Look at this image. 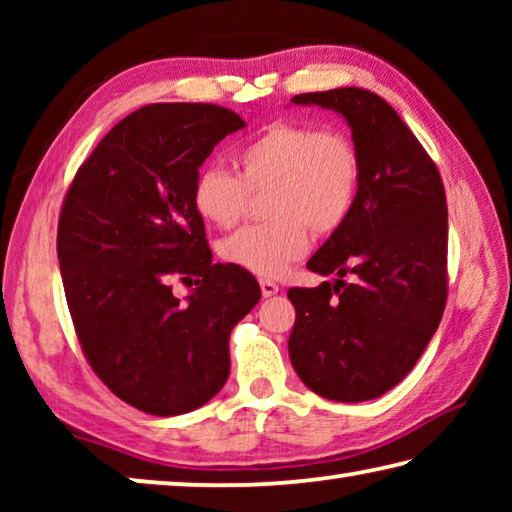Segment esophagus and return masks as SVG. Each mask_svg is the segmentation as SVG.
Instances as JSON below:
<instances>
[{
    "label": "esophagus",
    "mask_w": 512,
    "mask_h": 512,
    "mask_svg": "<svg viewBox=\"0 0 512 512\" xmlns=\"http://www.w3.org/2000/svg\"><path fill=\"white\" fill-rule=\"evenodd\" d=\"M259 287H262L264 298H271V296H275L277 291H280V287H277V284L271 282V280H259Z\"/></svg>",
    "instance_id": "esophagus-1"
}]
</instances>
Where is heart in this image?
I'll use <instances>...</instances> for the list:
<instances>
[{"instance_id": "1", "label": "heart", "mask_w": 512, "mask_h": 512, "mask_svg": "<svg viewBox=\"0 0 512 512\" xmlns=\"http://www.w3.org/2000/svg\"><path fill=\"white\" fill-rule=\"evenodd\" d=\"M235 173L205 167L194 180V210L216 228H235L250 194H266L271 221L221 241V257L273 277L309 250L311 232L334 235L357 205L361 153L348 133L298 121H275L232 155Z\"/></svg>"}]
</instances>
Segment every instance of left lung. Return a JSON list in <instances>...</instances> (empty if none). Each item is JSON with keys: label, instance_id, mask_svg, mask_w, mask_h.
<instances>
[{"label": "left lung", "instance_id": "1", "mask_svg": "<svg viewBox=\"0 0 512 512\" xmlns=\"http://www.w3.org/2000/svg\"><path fill=\"white\" fill-rule=\"evenodd\" d=\"M291 101L345 117L361 153V187L350 219L307 262L336 280L289 289V357L305 386L327 400H375L409 375L443 318V178L379 94L336 88Z\"/></svg>", "mask_w": 512, "mask_h": 512}]
</instances>
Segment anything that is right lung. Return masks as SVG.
<instances>
[{"label": "right lung", "instance_id": "add662e5", "mask_svg": "<svg viewBox=\"0 0 512 512\" xmlns=\"http://www.w3.org/2000/svg\"><path fill=\"white\" fill-rule=\"evenodd\" d=\"M214 103H149L97 144L69 185L58 262L85 359L119 400L151 415L194 411L230 375V332L262 291L214 264L194 210L198 167L244 128ZM197 277L187 303L170 277Z\"/></svg>", "mask_w": 512, "mask_h": 512}]
</instances>
